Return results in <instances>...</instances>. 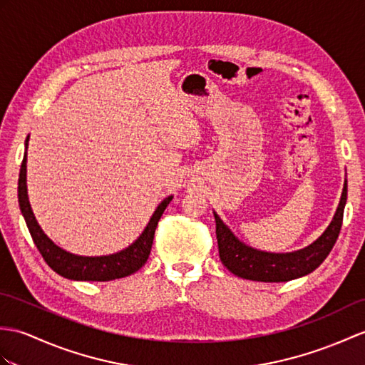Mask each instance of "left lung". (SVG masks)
Here are the masks:
<instances>
[{
    "mask_svg": "<svg viewBox=\"0 0 365 365\" xmlns=\"http://www.w3.org/2000/svg\"><path fill=\"white\" fill-rule=\"evenodd\" d=\"M345 202L346 180L344 183L341 202L327 230L308 247L289 253H270L249 247L236 238L230 228L215 213L219 258L232 274L245 279H253V282L279 283L308 275L317 269L331 252L342 227Z\"/></svg>",
    "mask_w": 365,
    "mask_h": 365,
    "instance_id": "8db88e82",
    "label": "left lung"
}]
</instances>
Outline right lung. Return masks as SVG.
Returning <instances> with one entry per match:
<instances>
[{"label": "right lung", "mask_w": 365, "mask_h": 365, "mask_svg": "<svg viewBox=\"0 0 365 365\" xmlns=\"http://www.w3.org/2000/svg\"><path fill=\"white\" fill-rule=\"evenodd\" d=\"M26 138V149H28ZM26 162L28 154L24 152V158L20 168V177H19V203L21 215L26 221L29 228V233L32 236L34 244L37 245L41 257L46 261V264L68 279H76V282H110V279L123 278L127 275H132L137 272L138 269L144 266L148 261L149 253L152 249V241H154L157 224L162 217L163 211L166 210L168 203L173 200V196H168L157 210L152 215L149 224L144 228L143 233L138 236V240L129 247L112 253V255L106 257H81L74 255V253L66 252L58 247L53 241H51L45 232L41 230L36 216L32 213L29 197H28V186H26Z\"/></svg>", "instance_id": "1"}]
</instances>
